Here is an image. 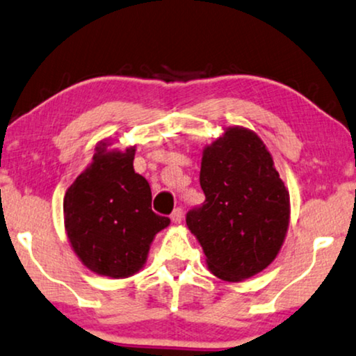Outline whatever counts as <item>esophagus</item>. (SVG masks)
<instances>
[{"label": "esophagus", "instance_id": "34e87169", "mask_svg": "<svg viewBox=\"0 0 356 356\" xmlns=\"http://www.w3.org/2000/svg\"><path fill=\"white\" fill-rule=\"evenodd\" d=\"M182 218H184V209L182 208H176L171 214V221L174 224H180L182 222Z\"/></svg>", "mask_w": 356, "mask_h": 356}]
</instances>
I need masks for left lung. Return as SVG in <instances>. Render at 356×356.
I'll use <instances>...</instances> for the list:
<instances>
[{
  "mask_svg": "<svg viewBox=\"0 0 356 356\" xmlns=\"http://www.w3.org/2000/svg\"><path fill=\"white\" fill-rule=\"evenodd\" d=\"M207 200L187 213L209 271L229 282L274 261L289 227V192L271 154L252 130L229 127L204 148L200 171Z\"/></svg>",
  "mask_w": 356,
  "mask_h": 356,
  "instance_id": "obj_1",
  "label": "left lung"
}]
</instances>
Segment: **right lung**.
I'll use <instances>...</instances> for the list:
<instances>
[{
	"instance_id": "right-lung-1",
	"label": "right lung",
	"mask_w": 356,
	"mask_h": 356,
	"mask_svg": "<svg viewBox=\"0 0 356 356\" xmlns=\"http://www.w3.org/2000/svg\"><path fill=\"white\" fill-rule=\"evenodd\" d=\"M135 148L97 147L93 163L64 197V226L74 252L90 271L129 277L142 269L154 235L169 218L152 209L148 180L134 171Z\"/></svg>"
}]
</instances>
